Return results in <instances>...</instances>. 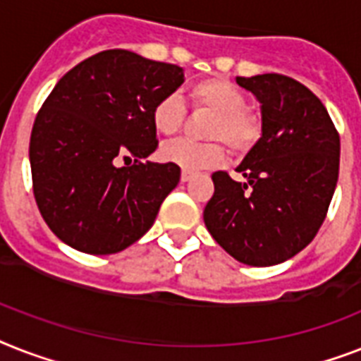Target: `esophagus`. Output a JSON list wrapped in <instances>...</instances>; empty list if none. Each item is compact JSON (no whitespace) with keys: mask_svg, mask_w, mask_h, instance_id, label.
Listing matches in <instances>:
<instances>
[{"mask_svg":"<svg viewBox=\"0 0 361 361\" xmlns=\"http://www.w3.org/2000/svg\"><path fill=\"white\" fill-rule=\"evenodd\" d=\"M192 178H195V174H192V172H189V171L181 172V181H183V183H185V181H190Z\"/></svg>","mask_w":361,"mask_h":361,"instance_id":"1","label":"esophagus"}]
</instances>
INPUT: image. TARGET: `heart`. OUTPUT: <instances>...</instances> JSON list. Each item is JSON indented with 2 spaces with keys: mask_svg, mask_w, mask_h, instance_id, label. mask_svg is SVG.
Returning <instances> with one entry per match:
<instances>
[{
  "mask_svg": "<svg viewBox=\"0 0 361 361\" xmlns=\"http://www.w3.org/2000/svg\"><path fill=\"white\" fill-rule=\"evenodd\" d=\"M189 98L196 109L213 114L206 130L207 139L226 142L235 154H245L262 137V120L247 111V96L235 85L222 78H209L190 87ZM185 120V109L180 98L174 94L157 99L152 109L154 130L163 137L180 133ZM161 159L178 165L183 171L196 172L215 169L224 161V146L221 142L195 145L178 140L161 148Z\"/></svg>",
  "mask_w": 361,
  "mask_h": 361,
  "instance_id": "obj_1",
  "label": "heart"
}]
</instances>
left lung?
I'll list each match as a JSON object with an SVG mask.
<instances>
[{
    "label": "left lung",
    "instance_id": "obj_1",
    "mask_svg": "<svg viewBox=\"0 0 361 361\" xmlns=\"http://www.w3.org/2000/svg\"><path fill=\"white\" fill-rule=\"evenodd\" d=\"M262 109V137L235 171L211 176L204 222L237 262H287L317 235L339 176V135L323 102L282 74L237 78Z\"/></svg>",
    "mask_w": 361,
    "mask_h": 361
}]
</instances>
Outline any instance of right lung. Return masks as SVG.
I'll list each match as a JSON object with an SVG mask.
<instances>
[{
	"mask_svg": "<svg viewBox=\"0 0 361 361\" xmlns=\"http://www.w3.org/2000/svg\"><path fill=\"white\" fill-rule=\"evenodd\" d=\"M185 81L183 68L107 49L64 74L35 118L29 163L40 215L55 235L105 256L139 241L180 183L157 148L152 109Z\"/></svg>",
	"mask_w": 361,
	"mask_h": 361,
	"instance_id": "obj_1",
	"label": "right lung"
}]
</instances>
